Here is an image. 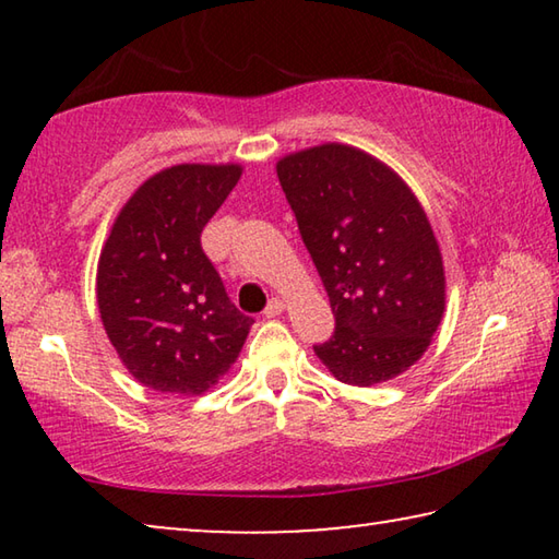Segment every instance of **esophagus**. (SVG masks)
<instances>
[{"instance_id":"34e87169","label":"esophagus","mask_w":559,"mask_h":559,"mask_svg":"<svg viewBox=\"0 0 559 559\" xmlns=\"http://www.w3.org/2000/svg\"><path fill=\"white\" fill-rule=\"evenodd\" d=\"M283 308H286V302H283L281 298H271L266 310H263V316H266V318H276V316L283 313Z\"/></svg>"}]
</instances>
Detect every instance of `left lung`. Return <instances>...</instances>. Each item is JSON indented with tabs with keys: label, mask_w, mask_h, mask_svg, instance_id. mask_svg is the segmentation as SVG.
Returning a JSON list of instances; mask_svg holds the SVG:
<instances>
[{
	"label": "left lung",
	"mask_w": 559,
	"mask_h": 559,
	"mask_svg": "<svg viewBox=\"0 0 559 559\" xmlns=\"http://www.w3.org/2000/svg\"><path fill=\"white\" fill-rule=\"evenodd\" d=\"M278 179L335 316L313 345L340 382L372 386L419 359L443 316V263L412 189L362 150L283 157Z\"/></svg>",
	"instance_id": "left-lung-1"
}]
</instances>
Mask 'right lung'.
<instances>
[{
    "label": "right lung",
    "instance_id": "obj_1",
    "mask_svg": "<svg viewBox=\"0 0 559 559\" xmlns=\"http://www.w3.org/2000/svg\"><path fill=\"white\" fill-rule=\"evenodd\" d=\"M239 165L167 167L122 206L98 261L103 328L140 384L202 394L239 357L253 318L226 296L202 231Z\"/></svg>",
    "mask_w": 559,
    "mask_h": 559
}]
</instances>
